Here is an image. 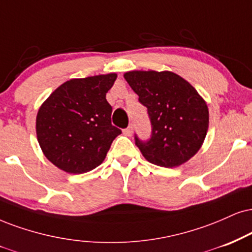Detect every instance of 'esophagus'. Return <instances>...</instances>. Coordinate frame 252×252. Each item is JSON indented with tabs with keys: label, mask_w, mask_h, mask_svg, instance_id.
Returning a JSON list of instances; mask_svg holds the SVG:
<instances>
[{
	"label": "esophagus",
	"mask_w": 252,
	"mask_h": 252,
	"mask_svg": "<svg viewBox=\"0 0 252 252\" xmlns=\"http://www.w3.org/2000/svg\"><path fill=\"white\" fill-rule=\"evenodd\" d=\"M124 134L125 135H127V136H131L132 135V133H133V129H132V127H127V128H125L124 129Z\"/></svg>",
	"instance_id": "esophagus-1"
}]
</instances>
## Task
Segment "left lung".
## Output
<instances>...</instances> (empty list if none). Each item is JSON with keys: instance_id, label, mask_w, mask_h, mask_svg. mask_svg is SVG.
I'll list each match as a JSON object with an SVG mask.
<instances>
[{"instance_id": "left-lung-1", "label": "left lung", "mask_w": 252, "mask_h": 252, "mask_svg": "<svg viewBox=\"0 0 252 252\" xmlns=\"http://www.w3.org/2000/svg\"><path fill=\"white\" fill-rule=\"evenodd\" d=\"M124 77L147 107L151 138L141 140L134 135L146 160L173 168L194 157L209 125L207 104L196 90L170 71H131Z\"/></svg>"}]
</instances>
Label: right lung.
<instances>
[{"mask_svg": "<svg viewBox=\"0 0 252 252\" xmlns=\"http://www.w3.org/2000/svg\"><path fill=\"white\" fill-rule=\"evenodd\" d=\"M116 73L71 79L56 89L39 108L36 132L48 160L70 174L98 167L121 129L112 125L106 93Z\"/></svg>", "mask_w": 252, "mask_h": 252, "instance_id": "right-lung-1", "label": "right lung"}]
</instances>
